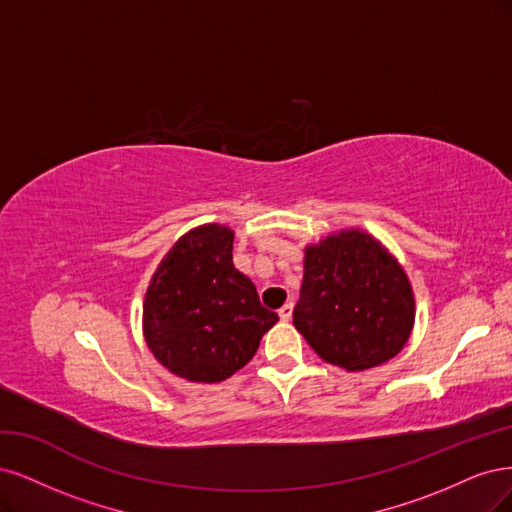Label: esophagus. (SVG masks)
Segmentation results:
<instances>
[{"instance_id": "34e87169", "label": "esophagus", "mask_w": 512, "mask_h": 512, "mask_svg": "<svg viewBox=\"0 0 512 512\" xmlns=\"http://www.w3.org/2000/svg\"><path fill=\"white\" fill-rule=\"evenodd\" d=\"M291 315H293V304L291 302H287L285 306H280V310H278L280 321H289Z\"/></svg>"}]
</instances>
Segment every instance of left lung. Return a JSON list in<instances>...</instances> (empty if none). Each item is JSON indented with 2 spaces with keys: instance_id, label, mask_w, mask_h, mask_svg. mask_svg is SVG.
<instances>
[{
  "instance_id": "obj_1",
  "label": "left lung",
  "mask_w": 512,
  "mask_h": 512,
  "mask_svg": "<svg viewBox=\"0 0 512 512\" xmlns=\"http://www.w3.org/2000/svg\"><path fill=\"white\" fill-rule=\"evenodd\" d=\"M415 298L402 266L372 236L340 232L308 246L293 325L315 353L346 370H368L402 351Z\"/></svg>"
}]
</instances>
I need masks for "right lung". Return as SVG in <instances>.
Here are the masks:
<instances>
[{
    "instance_id": "obj_1",
    "label": "right lung",
    "mask_w": 512,
    "mask_h": 512,
    "mask_svg": "<svg viewBox=\"0 0 512 512\" xmlns=\"http://www.w3.org/2000/svg\"><path fill=\"white\" fill-rule=\"evenodd\" d=\"M234 232L197 227L163 257L144 300L148 349L176 376L219 383L249 364L278 321L234 266Z\"/></svg>"
}]
</instances>
